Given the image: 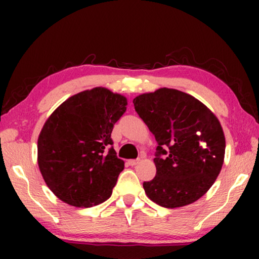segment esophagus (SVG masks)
<instances>
[{
	"instance_id": "34e87169",
	"label": "esophagus",
	"mask_w": 259,
	"mask_h": 259,
	"mask_svg": "<svg viewBox=\"0 0 259 259\" xmlns=\"http://www.w3.org/2000/svg\"><path fill=\"white\" fill-rule=\"evenodd\" d=\"M139 162H140V159H132V160L128 161V164L131 166H136L137 164H139Z\"/></svg>"
}]
</instances>
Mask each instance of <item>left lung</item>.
<instances>
[{
  "instance_id": "8db88e82",
  "label": "left lung",
  "mask_w": 259,
  "mask_h": 259,
  "mask_svg": "<svg viewBox=\"0 0 259 259\" xmlns=\"http://www.w3.org/2000/svg\"><path fill=\"white\" fill-rule=\"evenodd\" d=\"M136 112L154 134L155 177L143 186L162 207L192 204L213 185L225 154V137L213 113L192 95L160 88L133 100Z\"/></svg>"
}]
</instances>
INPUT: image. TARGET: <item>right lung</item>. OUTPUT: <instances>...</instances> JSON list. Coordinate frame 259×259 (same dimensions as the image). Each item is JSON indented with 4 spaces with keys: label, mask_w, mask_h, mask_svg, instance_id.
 Wrapping results in <instances>:
<instances>
[{
    "label": "right lung",
    "mask_w": 259,
    "mask_h": 259,
    "mask_svg": "<svg viewBox=\"0 0 259 259\" xmlns=\"http://www.w3.org/2000/svg\"><path fill=\"white\" fill-rule=\"evenodd\" d=\"M126 105L125 97L97 87L67 99L45 122L37 162L59 199L91 207L111 197L125 166L116 157L111 134Z\"/></svg>",
    "instance_id": "obj_1"
}]
</instances>
